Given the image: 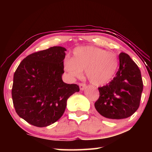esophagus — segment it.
<instances>
[{
	"label": "esophagus",
	"instance_id": "obj_1",
	"mask_svg": "<svg viewBox=\"0 0 152 152\" xmlns=\"http://www.w3.org/2000/svg\"><path fill=\"white\" fill-rule=\"evenodd\" d=\"M86 84L85 83H80L79 84L80 89L81 91H83V90L86 88Z\"/></svg>",
	"mask_w": 152,
	"mask_h": 152
}]
</instances>
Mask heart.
I'll list each match as a JSON object with an SVG mask.
<instances>
[{"label":"heart","mask_w":152,"mask_h":152,"mask_svg":"<svg viewBox=\"0 0 152 152\" xmlns=\"http://www.w3.org/2000/svg\"><path fill=\"white\" fill-rule=\"evenodd\" d=\"M117 56L102 49L84 46L76 48L72 58L64 61V70L74 78H79L85 70L88 80L94 85H103L111 80L118 67Z\"/></svg>","instance_id":"b5f03b06"}]
</instances>
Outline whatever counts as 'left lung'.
Instances as JSON below:
<instances>
[{
  "instance_id": "left-lung-1",
  "label": "left lung",
  "mask_w": 152,
  "mask_h": 152,
  "mask_svg": "<svg viewBox=\"0 0 152 152\" xmlns=\"http://www.w3.org/2000/svg\"><path fill=\"white\" fill-rule=\"evenodd\" d=\"M120 66L113 80L99 87V98L95 109L110 119H125L138 109L143 91L141 72L129 56L119 54Z\"/></svg>"
}]
</instances>
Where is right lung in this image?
Returning <instances> with one entry per match:
<instances>
[{"mask_svg":"<svg viewBox=\"0 0 152 152\" xmlns=\"http://www.w3.org/2000/svg\"><path fill=\"white\" fill-rule=\"evenodd\" d=\"M66 50L54 46L27 56L14 74L12 102L16 113L29 124L43 127L62 116L67 101L80 91L76 84L64 83Z\"/></svg>","mask_w":152,"mask_h":152,"instance_id":"1","label":"right lung"}]
</instances>
